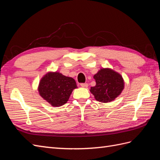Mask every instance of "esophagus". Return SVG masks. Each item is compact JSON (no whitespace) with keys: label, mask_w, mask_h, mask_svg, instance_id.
<instances>
[{"label":"esophagus","mask_w":160,"mask_h":160,"mask_svg":"<svg viewBox=\"0 0 160 160\" xmlns=\"http://www.w3.org/2000/svg\"><path fill=\"white\" fill-rule=\"evenodd\" d=\"M80 85L82 87V88H88V83H81Z\"/></svg>","instance_id":"obj_1"}]
</instances>
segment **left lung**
Here are the masks:
<instances>
[{"label":"left lung","instance_id":"obj_1","mask_svg":"<svg viewBox=\"0 0 160 160\" xmlns=\"http://www.w3.org/2000/svg\"><path fill=\"white\" fill-rule=\"evenodd\" d=\"M93 78L96 85L91 88L90 91L97 101L108 103L114 100L120 95L124 88L122 75L110 69H101Z\"/></svg>","mask_w":160,"mask_h":160}]
</instances>
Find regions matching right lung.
I'll return each instance as SVG.
<instances>
[{"label": "right lung", "instance_id": "add662e5", "mask_svg": "<svg viewBox=\"0 0 160 160\" xmlns=\"http://www.w3.org/2000/svg\"><path fill=\"white\" fill-rule=\"evenodd\" d=\"M75 81L58 72H48L41 79L38 92L52 106L59 107L67 103L72 90L77 88Z\"/></svg>", "mask_w": 160, "mask_h": 160}]
</instances>
